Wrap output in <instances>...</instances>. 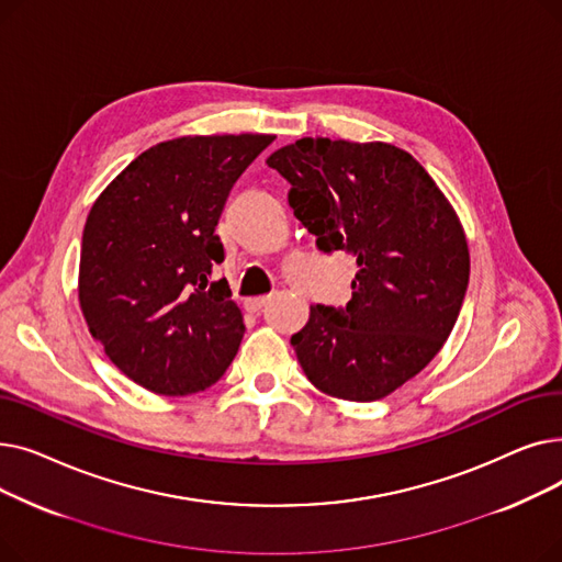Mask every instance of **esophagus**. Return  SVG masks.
<instances>
[{"label": "esophagus", "instance_id": "esophagus-1", "mask_svg": "<svg viewBox=\"0 0 562 562\" xmlns=\"http://www.w3.org/2000/svg\"><path fill=\"white\" fill-rule=\"evenodd\" d=\"M269 301H271L269 296L248 299V301H246V310H248V312H259V310H263V307H266V303H269Z\"/></svg>", "mask_w": 562, "mask_h": 562}]
</instances>
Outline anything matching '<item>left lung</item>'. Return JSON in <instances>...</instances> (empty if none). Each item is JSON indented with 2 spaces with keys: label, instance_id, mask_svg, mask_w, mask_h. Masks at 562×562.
I'll return each mask as SVG.
<instances>
[{
  "label": "left lung",
  "instance_id": "1",
  "mask_svg": "<svg viewBox=\"0 0 562 562\" xmlns=\"http://www.w3.org/2000/svg\"><path fill=\"white\" fill-rule=\"evenodd\" d=\"M323 252L358 263L346 307L312 305L291 337L323 394L369 403L415 378L449 339L469 284V248L426 168L390 143L301 138L269 159Z\"/></svg>",
  "mask_w": 562,
  "mask_h": 562
}]
</instances>
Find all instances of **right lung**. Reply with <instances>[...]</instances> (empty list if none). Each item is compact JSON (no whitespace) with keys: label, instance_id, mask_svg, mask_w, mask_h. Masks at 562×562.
Segmentation results:
<instances>
[{"label":"right lung","instance_id":"add662e5","mask_svg":"<svg viewBox=\"0 0 562 562\" xmlns=\"http://www.w3.org/2000/svg\"><path fill=\"white\" fill-rule=\"evenodd\" d=\"M271 134L182 136L138 155L93 202L81 236L79 305L109 360L161 396L212 387L246 326L216 234L241 172Z\"/></svg>","mask_w":562,"mask_h":562}]
</instances>
